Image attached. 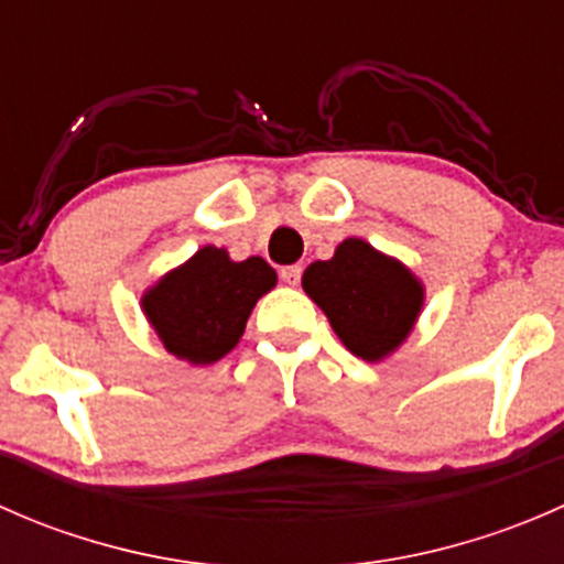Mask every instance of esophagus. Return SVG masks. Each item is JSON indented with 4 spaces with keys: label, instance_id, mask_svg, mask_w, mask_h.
Here are the masks:
<instances>
[{
    "label": "esophagus",
    "instance_id": "34e87169",
    "mask_svg": "<svg viewBox=\"0 0 564 564\" xmlns=\"http://www.w3.org/2000/svg\"><path fill=\"white\" fill-rule=\"evenodd\" d=\"M300 275H303V267H300V264L283 267V270H281V281L286 283V286H297Z\"/></svg>",
    "mask_w": 564,
    "mask_h": 564
}]
</instances>
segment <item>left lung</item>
<instances>
[{
	"label": "left lung",
	"mask_w": 564,
	"mask_h": 564,
	"mask_svg": "<svg viewBox=\"0 0 564 564\" xmlns=\"http://www.w3.org/2000/svg\"><path fill=\"white\" fill-rule=\"evenodd\" d=\"M303 289L340 344L366 362H382L401 349L425 305L423 281L360 237H346L333 259L308 264Z\"/></svg>",
	"instance_id": "left-lung-1"
}]
</instances>
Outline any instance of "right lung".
Returning <instances> with one entry per match:
<instances>
[{
	"instance_id": "obj_1",
	"label": "right lung",
	"mask_w": 564,
	"mask_h": 564,
	"mask_svg": "<svg viewBox=\"0 0 564 564\" xmlns=\"http://www.w3.org/2000/svg\"><path fill=\"white\" fill-rule=\"evenodd\" d=\"M278 283L261 256L235 261L204 246L141 294V311L163 349L191 366H209L240 344L250 311Z\"/></svg>"
}]
</instances>
